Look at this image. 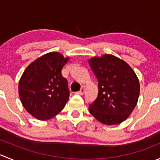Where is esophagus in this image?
Masks as SVG:
<instances>
[{"label":"esophagus","mask_w":160,"mask_h":160,"mask_svg":"<svg viewBox=\"0 0 160 160\" xmlns=\"http://www.w3.org/2000/svg\"><path fill=\"white\" fill-rule=\"evenodd\" d=\"M84 92H85L84 88H81L80 91L77 92V94H79V95H83V93H84Z\"/></svg>","instance_id":"1"}]
</instances>
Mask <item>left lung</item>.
Returning a JSON list of instances; mask_svg holds the SVG:
<instances>
[{
    "label": "left lung",
    "instance_id": "1",
    "mask_svg": "<svg viewBox=\"0 0 160 160\" xmlns=\"http://www.w3.org/2000/svg\"><path fill=\"white\" fill-rule=\"evenodd\" d=\"M88 63L98 81V98L89 106L90 113L104 125L122 123L138 103L140 85L135 71L110 54L90 58Z\"/></svg>",
    "mask_w": 160,
    "mask_h": 160
}]
</instances>
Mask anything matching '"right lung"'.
Listing matches in <instances>:
<instances>
[{
  "label": "right lung",
  "instance_id": "right-lung-1",
  "mask_svg": "<svg viewBox=\"0 0 160 160\" xmlns=\"http://www.w3.org/2000/svg\"><path fill=\"white\" fill-rule=\"evenodd\" d=\"M69 59L51 52L34 60L24 71L18 83L19 98L35 118L48 120L65 107L70 92L61 71Z\"/></svg>",
  "mask_w": 160,
  "mask_h": 160
}]
</instances>
